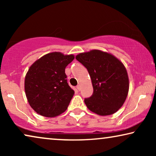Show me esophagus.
<instances>
[{
    "instance_id": "1",
    "label": "esophagus",
    "mask_w": 156,
    "mask_h": 156,
    "mask_svg": "<svg viewBox=\"0 0 156 156\" xmlns=\"http://www.w3.org/2000/svg\"><path fill=\"white\" fill-rule=\"evenodd\" d=\"M76 89H77L79 91H80V89H81V86H80V85H77V86H76Z\"/></svg>"
}]
</instances>
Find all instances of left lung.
I'll use <instances>...</instances> for the list:
<instances>
[{"label": "left lung", "mask_w": 156, "mask_h": 156, "mask_svg": "<svg viewBox=\"0 0 156 156\" xmlns=\"http://www.w3.org/2000/svg\"><path fill=\"white\" fill-rule=\"evenodd\" d=\"M75 58L88 70L93 94L84 99L87 107L100 116L116 113L126 99L129 76L123 64L110 53L99 50L80 53Z\"/></svg>", "instance_id": "left-lung-1"}]
</instances>
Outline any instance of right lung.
Returning a JSON list of instances; mask_svg holds the SVG:
<instances>
[{
    "mask_svg": "<svg viewBox=\"0 0 156 156\" xmlns=\"http://www.w3.org/2000/svg\"><path fill=\"white\" fill-rule=\"evenodd\" d=\"M74 59L73 55L54 52L36 60L25 78L27 101L38 114L55 117L67 110L74 91L67 81L65 68Z\"/></svg>",
    "mask_w": 156,
    "mask_h": 156,
    "instance_id": "add662e5",
    "label": "right lung"
}]
</instances>
